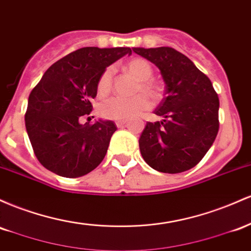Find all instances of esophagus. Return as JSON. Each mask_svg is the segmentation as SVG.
I'll list each match as a JSON object with an SVG mask.
<instances>
[{"mask_svg": "<svg viewBox=\"0 0 251 251\" xmlns=\"http://www.w3.org/2000/svg\"><path fill=\"white\" fill-rule=\"evenodd\" d=\"M126 121L123 120V121H116V126H118V128H122V126H125L126 125Z\"/></svg>", "mask_w": 251, "mask_h": 251, "instance_id": "34e87169", "label": "esophagus"}]
</instances>
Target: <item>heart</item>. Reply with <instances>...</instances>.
<instances>
[{"label": "heart", "mask_w": 251, "mask_h": 251, "mask_svg": "<svg viewBox=\"0 0 251 251\" xmlns=\"http://www.w3.org/2000/svg\"><path fill=\"white\" fill-rule=\"evenodd\" d=\"M125 69L129 75L140 81L136 89L137 94L143 92L151 100H159L161 96V90L157 84L151 80L153 77V69L148 61L143 59H133L126 65ZM112 73L114 71L111 67H108L100 75L97 83L98 95L105 96L110 92L112 88ZM149 108H151V102L148 98L143 95H139L131 100H125L121 97H111L105 100L98 106V112L100 116L108 120L123 121L140 116L141 114L149 110Z\"/></svg>", "instance_id": "heart-1"}]
</instances>
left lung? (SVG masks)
<instances>
[{
  "label": "left lung",
  "instance_id": "obj_1",
  "mask_svg": "<svg viewBox=\"0 0 251 251\" xmlns=\"http://www.w3.org/2000/svg\"><path fill=\"white\" fill-rule=\"evenodd\" d=\"M133 50L153 63L165 81V97L147 122L139 145L143 160L162 173L193 168L212 146L219 129L218 95L212 83L186 55L172 47Z\"/></svg>",
  "mask_w": 251,
  "mask_h": 251
}]
</instances>
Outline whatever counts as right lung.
Returning <instances> with one entry per match:
<instances>
[{
    "label": "right lung",
    "mask_w": 251,
    "mask_h": 251,
    "mask_svg": "<svg viewBox=\"0 0 251 251\" xmlns=\"http://www.w3.org/2000/svg\"><path fill=\"white\" fill-rule=\"evenodd\" d=\"M126 54H131L129 47H83L44 73L28 98L25 122L45 168L65 178H79L103 161L116 125L103 120L80 125L79 120L92 111L100 75Z\"/></svg>",
    "instance_id": "1"
}]
</instances>
